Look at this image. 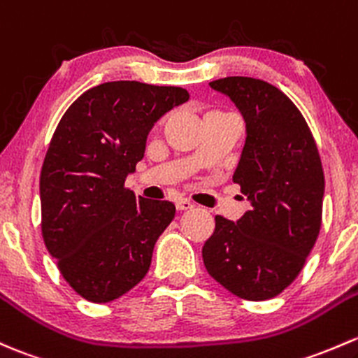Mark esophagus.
I'll use <instances>...</instances> for the list:
<instances>
[{
    "mask_svg": "<svg viewBox=\"0 0 358 358\" xmlns=\"http://www.w3.org/2000/svg\"><path fill=\"white\" fill-rule=\"evenodd\" d=\"M175 206H176V209H178V210H190V209H194V204H192L190 201H187V199H178Z\"/></svg>",
    "mask_w": 358,
    "mask_h": 358,
    "instance_id": "obj_1",
    "label": "esophagus"
}]
</instances>
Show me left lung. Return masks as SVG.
Instances as JSON below:
<instances>
[{"label":"left lung","instance_id":"1","mask_svg":"<svg viewBox=\"0 0 358 358\" xmlns=\"http://www.w3.org/2000/svg\"><path fill=\"white\" fill-rule=\"evenodd\" d=\"M245 120V145L233 182L250 202L236 223L216 216L202 247L208 273L240 299L269 300L293 283L322 220L324 173L299 108L274 85L250 77L209 82Z\"/></svg>","mask_w":358,"mask_h":358}]
</instances>
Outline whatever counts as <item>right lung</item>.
Masks as SVG:
<instances>
[{"mask_svg": "<svg viewBox=\"0 0 358 358\" xmlns=\"http://www.w3.org/2000/svg\"><path fill=\"white\" fill-rule=\"evenodd\" d=\"M182 87L106 82L82 94L56 127L41 169L43 238L78 295L106 303L150 268L175 204L125 189L154 123L187 103Z\"/></svg>", "mask_w": 358, "mask_h": 358, "instance_id": "right-lung-1", "label": "right lung"}]
</instances>
